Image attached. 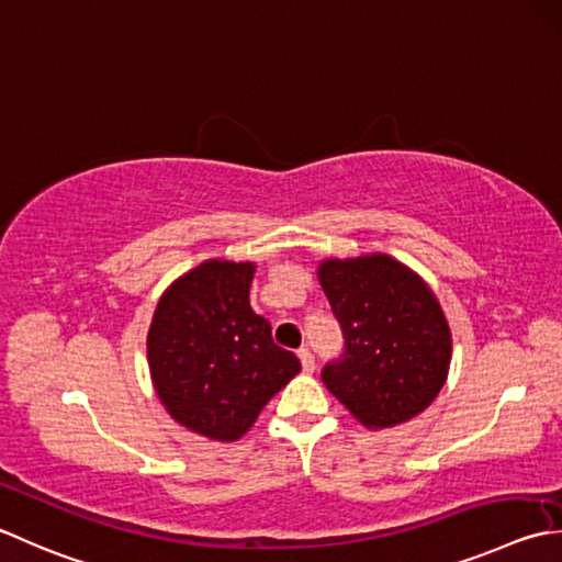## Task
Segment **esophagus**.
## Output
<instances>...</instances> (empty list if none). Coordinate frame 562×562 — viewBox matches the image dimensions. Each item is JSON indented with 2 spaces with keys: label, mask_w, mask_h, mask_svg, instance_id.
Returning a JSON list of instances; mask_svg holds the SVG:
<instances>
[{
  "label": "esophagus",
  "mask_w": 562,
  "mask_h": 562,
  "mask_svg": "<svg viewBox=\"0 0 562 562\" xmlns=\"http://www.w3.org/2000/svg\"><path fill=\"white\" fill-rule=\"evenodd\" d=\"M296 356H300V360H302L304 372H314V356H312L310 348H300V350H296Z\"/></svg>",
  "instance_id": "esophagus-1"
}]
</instances>
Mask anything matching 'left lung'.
Masks as SVG:
<instances>
[{
	"label": "left lung",
	"mask_w": 562,
	"mask_h": 562,
	"mask_svg": "<svg viewBox=\"0 0 562 562\" xmlns=\"http://www.w3.org/2000/svg\"><path fill=\"white\" fill-rule=\"evenodd\" d=\"M316 278L346 336V353L326 366L328 392L366 428L419 416L448 380L453 338L434 290L384 252L324 258Z\"/></svg>",
	"instance_id": "left-lung-1"
}]
</instances>
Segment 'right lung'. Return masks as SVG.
I'll return each instance as SVG.
<instances>
[{
    "label": "right lung",
    "instance_id": "add662e5",
    "mask_svg": "<svg viewBox=\"0 0 562 562\" xmlns=\"http://www.w3.org/2000/svg\"><path fill=\"white\" fill-rule=\"evenodd\" d=\"M256 262L204 260L170 282L148 328V368L158 400L187 431L238 441L274 394L302 370L274 346L250 310Z\"/></svg>",
    "mask_w": 562,
    "mask_h": 562
}]
</instances>
